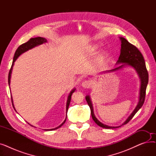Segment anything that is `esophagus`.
Returning <instances> with one entry per match:
<instances>
[{"label": "esophagus", "mask_w": 156, "mask_h": 156, "mask_svg": "<svg viewBox=\"0 0 156 156\" xmlns=\"http://www.w3.org/2000/svg\"><path fill=\"white\" fill-rule=\"evenodd\" d=\"M90 84H91L90 81H88V80H85L82 83V85H81V86H82L83 88H84L85 89H87V88H89L90 87Z\"/></svg>", "instance_id": "esophagus-1"}]
</instances>
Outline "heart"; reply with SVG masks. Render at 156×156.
<instances>
[{
    "instance_id": "heart-1",
    "label": "heart",
    "mask_w": 156,
    "mask_h": 156,
    "mask_svg": "<svg viewBox=\"0 0 156 156\" xmlns=\"http://www.w3.org/2000/svg\"><path fill=\"white\" fill-rule=\"evenodd\" d=\"M97 49V45H93V46L90 48V50H91L92 51H94V52L96 51ZM104 55V53H102L101 56H103Z\"/></svg>"
}]
</instances>
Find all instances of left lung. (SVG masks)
<instances>
[{
    "mask_svg": "<svg viewBox=\"0 0 156 156\" xmlns=\"http://www.w3.org/2000/svg\"><path fill=\"white\" fill-rule=\"evenodd\" d=\"M119 38L121 42V53L119 57V59L116 64H122L119 66L114 68L113 69L104 71V73L114 72V71H116L122 69V68H124L125 66H129L133 68L136 70V71L137 72V74L139 76V78L140 79V96H139L138 103L136 105V107L134 109V111L132 112V114H130V116L127 118V119L123 122V123L122 124V125H124L128 123V122L133 118V117L135 116V114L137 112V111L139 109L142 108V106L144 103L146 88L149 81V74L145 66V62L144 58L142 53L140 52V51H139L135 46H134L132 44H130L125 38L119 37ZM85 99L89 105L90 108L91 115H92V119L97 125H99L102 128H107V129L116 128L122 126L121 125L119 126H110L102 123V122L98 120L97 118L95 116L93 105L90 100V97L89 95H87L85 97Z\"/></svg>",
    "mask_w": 156,
    "mask_h": 156,
    "instance_id": "8db88e82",
    "label": "left lung"
}]
</instances>
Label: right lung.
<instances>
[{"label":"right lung","mask_w":156,"mask_h":156,"mask_svg":"<svg viewBox=\"0 0 156 156\" xmlns=\"http://www.w3.org/2000/svg\"><path fill=\"white\" fill-rule=\"evenodd\" d=\"M47 42V39L43 38V37H36V38H30L27 42L24 43L22 45H21L18 48L17 50H16L15 54H14V58H13V61H12V66H11V68L10 69V71H9V75H8V83H9V85H10V82H11V73H12V67H13V65H14V62L16 61V60L18 58V57L21 55L23 53L27 51H28V50H30V49H31L35 47L36 46H38V45H40L41 44H44V43H46ZM76 88H74L71 91V92L69 93V95H68V100H67V102H66V113L68 112V108H69V104H70V101H71V95L73 94V93L75 91ZM11 100H12V105L14 106L13 105V101H12V98L11 97ZM66 118H67V114H66V119L64 121V122H62V123L61 125H60L59 126H57L55 128H52V129H45V131H48V130H55L57 128H60L61 126H62L64 123L65 122L66 120ZM29 124V123H28Z\"/></svg>","instance_id":"obj_1"}]
</instances>
